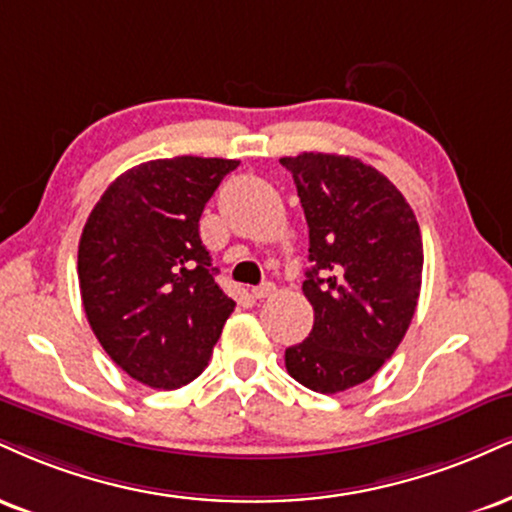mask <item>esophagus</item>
I'll return each instance as SVG.
<instances>
[{
  "instance_id": "obj_1",
  "label": "esophagus",
  "mask_w": 512,
  "mask_h": 512,
  "mask_svg": "<svg viewBox=\"0 0 512 512\" xmlns=\"http://www.w3.org/2000/svg\"><path fill=\"white\" fill-rule=\"evenodd\" d=\"M276 291V286L272 281H267V283H260V286H255L252 288V298H257V300H264V298H269V295H272Z\"/></svg>"
}]
</instances>
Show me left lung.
I'll list each match as a JSON object with an SVG mask.
<instances>
[{"label":"left lung","instance_id":"left-lung-1","mask_svg":"<svg viewBox=\"0 0 512 512\" xmlns=\"http://www.w3.org/2000/svg\"><path fill=\"white\" fill-rule=\"evenodd\" d=\"M310 229L303 293L310 336L286 348V369L317 393H341L379 372L403 341L422 286V233L403 193L355 157H281Z\"/></svg>","mask_w":512,"mask_h":512}]
</instances>
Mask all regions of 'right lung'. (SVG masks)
I'll list each match as a JSON object with an SVG mask.
<instances>
[{
	"instance_id": "obj_1",
	"label": "right lung",
	"mask_w": 512,
	"mask_h": 512,
	"mask_svg": "<svg viewBox=\"0 0 512 512\" xmlns=\"http://www.w3.org/2000/svg\"><path fill=\"white\" fill-rule=\"evenodd\" d=\"M238 164L183 155L133 166L85 221L78 281L90 329L128 377L152 389L200 377L236 307L214 281L200 217Z\"/></svg>"
}]
</instances>
